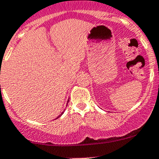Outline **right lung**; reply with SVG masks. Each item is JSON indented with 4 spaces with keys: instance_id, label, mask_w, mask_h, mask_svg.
I'll return each instance as SVG.
<instances>
[{
    "instance_id": "obj_1",
    "label": "right lung",
    "mask_w": 159,
    "mask_h": 159,
    "mask_svg": "<svg viewBox=\"0 0 159 159\" xmlns=\"http://www.w3.org/2000/svg\"><path fill=\"white\" fill-rule=\"evenodd\" d=\"M68 102H69V99H68V100H67V103H68ZM64 111H63V112H61V115H60V116H57V118H56V119L59 118V117H60V116H62V115H63V113H64Z\"/></svg>"
}]
</instances>
